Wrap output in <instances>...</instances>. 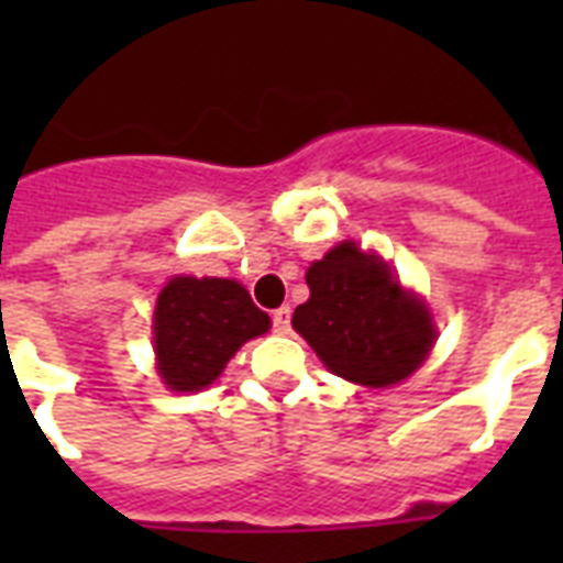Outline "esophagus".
<instances>
[{
    "label": "esophagus",
    "instance_id": "1",
    "mask_svg": "<svg viewBox=\"0 0 563 563\" xmlns=\"http://www.w3.org/2000/svg\"><path fill=\"white\" fill-rule=\"evenodd\" d=\"M272 324H274V333H289V327H291V309H289V307L274 309Z\"/></svg>",
    "mask_w": 563,
    "mask_h": 563
}]
</instances>
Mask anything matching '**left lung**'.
<instances>
[{
	"label": "left lung",
	"instance_id": "left-lung-1",
	"mask_svg": "<svg viewBox=\"0 0 563 563\" xmlns=\"http://www.w3.org/2000/svg\"><path fill=\"white\" fill-rule=\"evenodd\" d=\"M309 300L291 316L318 360L351 383L385 388L423 365L435 344L427 303L356 242L309 265Z\"/></svg>",
	"mask_w": 563,
	"mask_h": 563
}]
</instances>
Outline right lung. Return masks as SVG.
Wrapping results in <instances>:
<instances>
[{"mask_svg":"<svg viewBox=\"0 0 563 563\" xmlns=\"http://www.w3.org/2000/svg\"><path fill=\"white\" fill-rule=\"evenodd\" d=\"M272 318L254 307L247 289L221 277H172L154 309L157 374L172 391H201L219 379L230 356Z\"/></svg>","mask_w":563,"mask_h":563,"instance_id":"obj_1","label":"right lung"}]
</instances>
